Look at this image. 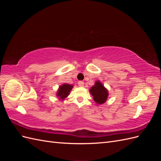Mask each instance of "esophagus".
I'll list each match as a JSON object with an SVG mask.
<instances>
[{
    "mask_svg": "<svg viewBox=\"0 0 161 161\" xmlns=\"http://www.w3.org/2000/svg\"><path fill=\"white\" fill-rule=\"evenodd\" d=\"M78 85H79V86L82 87L84 86V82L83 81H79V82H78Z\"/></svg>",
    "mask_w": 161,
    "mask_h": 161,
    "instance_id": "1",
    "label": "esophagus"
}]
</instances>
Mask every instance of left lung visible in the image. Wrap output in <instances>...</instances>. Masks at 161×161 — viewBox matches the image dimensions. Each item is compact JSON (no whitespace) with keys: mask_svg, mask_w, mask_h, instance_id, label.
<instances>
[{"mask_svg":"<svg viewBox=\"0 0 161 161\" xmlns=\"http://www.w3.org/2000/svg\"><path fill=\"white\" fill-rule=\"evenodd\" d=\"M90 93L93 97V100L97 105L105 103L109 96V92L104 85L99 80H97L95 85L89 89Z\"/></svg>","mask_w":161,"mask_h":161,"instance_id":"8db88e82","label":"left lung"}]
</instances>
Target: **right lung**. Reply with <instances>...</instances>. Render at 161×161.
I'll return each mask as SVG.
<instances>
[{
  "instance_id": "right-lung-1",
  "label": "right lung",
  "mask_w": 161,
  "mask_h": 161,
  "mask_svg": "<svg viewBox=\"0 0 161 161\" xmlns=\"http://www.w3.org/2000/svg\"><path fill=\"white\" fill-rule=\"evenodd\" d=\"M73 88V85H69L67 83L62 84L59 86V88L58 89V91L56 92V96L58 98L60 101L64 100L66 97L69 95L70 92Z\"/></svg>"
}]
</instances>
